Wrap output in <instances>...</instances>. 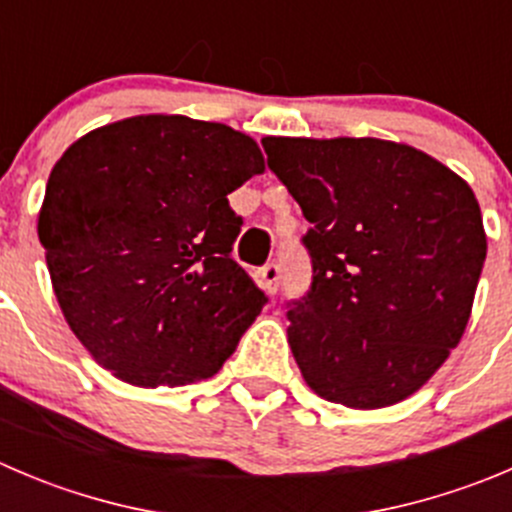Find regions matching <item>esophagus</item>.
Returning a JSON list of instances; mask_svg holds the SVG:
<instances>
[{
  "mask_svg": "<svg viewBox=\"0 0 512 512\" xmlns=\"http://www.w3.org/2000/svg\"><path fill=\"white\" fill-rule=\"evenodd\" d=\"M260 285L267 295H275L277 292V285H280V267L275 262H270V265H265L260 270Z\"/></svg>",
  "mask_w": 512,
  "mask_h": 512,
  "instance_id": "34e87169",
  "label": "esophagus"
}]
</instances>
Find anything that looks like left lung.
<instances>
[{"label": "left lung", "instance_id": "obj_1", "mask_svg": "<svg viewBox=\"0 0 512 512\" xmlns=\"http://www.w3.org/2000/svg\"><path fill=\"white\" fill-rule=\"evenodd\" d=\"M267 167L312 227V285L287 342L320 398L377 410L458 347L488 240L473 190L435 157L375 137H265Z\"/></svg>", "mask_w": 512, "mask_h": 512}]
</instances>
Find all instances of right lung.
<instances>
[{"label":"right lung","instance_id":"right-lung-1","mask_svg":"<svg viewBox=\"0 0 512 512\" xmlns=\"http://www.w3.org/2000/svg\"><path fill=\"white\" fill-rule=\"evenodd\" d=\"M265 172L252 137L182 114H140L57 160L39 242L62 315L89 355L137 388L215 375L267 302L230 257L227 195Z\"/></svg>","mask_w":512,"mask_h":512}]
</instances>
